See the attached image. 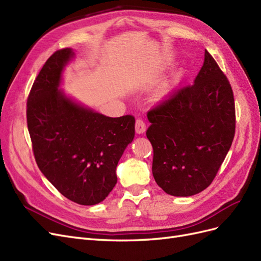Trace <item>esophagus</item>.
Wrapping results in <instances>:
<instances>
[{
  "instance_id": "1",
  "label": "esophagus",
  "mask_w": 261,
  "mask_h": 261,
  "mask_svg": "<svg viewBox=\"0 0 261 261\" xmlns=\"http://www.w3.org/2000/svg\"><path fill=\"white\" fill-rule=\"evenodd\" d=\"M135 130L137 134H144L146 132V123L141 120V118H137L135 123Z\"/></svg>"
}]
</instances>
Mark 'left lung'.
<instances>
[{"instance_id":"left-lung-1","label":"left lung","mask_w":261,"mask_h":261,"mask_svg":"<svg viewBox=\"0 0 261 261\" xmlns=\"http://www.w3.org/2000/svg\"><path fill=\"white\" fill-rule=\"evenodd\" d=\"M152 174L172 196L202 192L216 177L235 134L232 87L210 53L194 85L180 88L147 114Z\"/></svg>"}]
</instances>
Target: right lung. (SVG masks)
Returning <instances> with one entry per match:
<instances>
[{"instance_id":"add662e5","label":"right lung","mask_w":261,"mask_h":261,"mask_svg":"<svg viewBox=\"0 0 261 261\" xmlns=\"http://www.w3.org/2000/svg\"><path fill=\"white\" fill-rule=\"evenodd\" d=\"M72 49L54 52L31 87L27 125L43 175L67 199L92 206L115 186L116 167L135 136V117H109L59 89Z\"/></svg>"}]
</instances>
